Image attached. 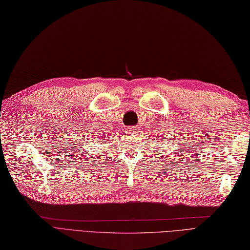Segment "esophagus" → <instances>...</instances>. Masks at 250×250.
Listing matches in <instances>:
<instances>
[{
  "instance_id": "34e87169",
  "label": "esophagus",
  "mask_w": 250,
  "mask_h": 250,
  "mask_svg": "<svg viewBox=\"0 0 250 250\" xmlns=\"http://www.w3.org/2000/svg\"><path fill=\"white\" fill-rule=\"evenodd\" d=\"M136 132H137V127H135V126L126 127V133L127 134H135Z\"/></svg>"
}]
</instances>
